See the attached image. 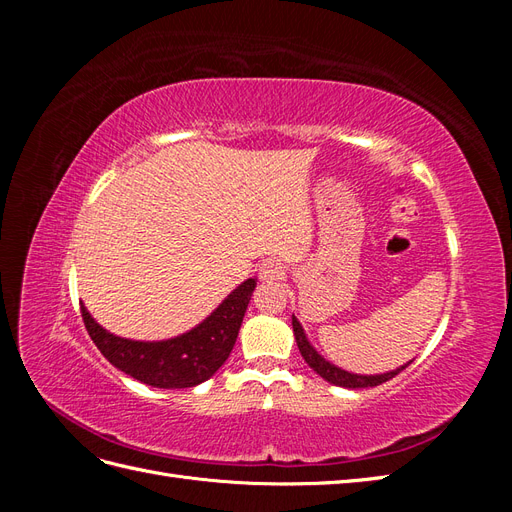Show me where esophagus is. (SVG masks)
<instances>
[{"label":"esophagus","instance_id":"34e87169","mask_svg":"<svg viewBox=\"0 0 512 512\" xmlns=\"http://www.w3.org/2000/svg\"><path fill=\"white\" fill-rule=\"evenodd\" d=\"M258 271H260L262 280H280V277L284 275V262L277 258H267L265 262H262Z\"/></svg>","mask_w":512,"mask_h":512}]
</instances>
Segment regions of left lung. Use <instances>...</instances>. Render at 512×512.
I'll list each match as a JSON object with an SVG mask.
<instances>
[{
  "label": "left lung",
  "mask_w": 512,
  "mask_h": 512,
  "mask_svg": "<svg viewBox=\"0 0 512 512\" xmlns=\"http://www.w3.org/2000/svg\"><path fill=\"white\" fill-rule=\"evenodd\" d=\"M292 331H294V339H297V346L299 352L305 359V363L312 367L320 378H324L327 382L335 384V386H344V389H367V386H378L386 380L395 378L399 371H404L408 365H401L393 371H386V374H376V376H361V374H350V371L342 369V367H335L333 363H329L327 359H322V356L314 350V346L307 342V337L303 333L301 322L292 316Z\"/></svg>",
  "instance_id": "left-lung-1"
}]
</instances>
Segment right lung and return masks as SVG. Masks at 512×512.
Returning a JSON list of instances; mask_svg holds the SVG:
<instances>
[{"label": "right lung", "mask_w": 512, "mask_h": 512, "mask_svg": "<svg viewBox=\"0 0 512 512\" xmlns=\"http://www.w3.org/2000/svg\"><path fill=\"white\" fill-rule=\"evenodd\" d=\"M254 288L256 280H245L198 327L164 342H134L108 333L83 303L81 314L98 350L123 374L156 389H188L209 380L230 356Z\"/></svg>", "instance_id": "right-lung-1"}]
</instances>
